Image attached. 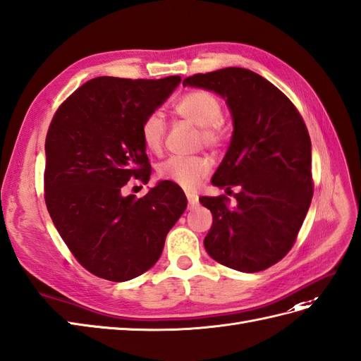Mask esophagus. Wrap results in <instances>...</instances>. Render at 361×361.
<instances>
[{"label":"esophagus","instance_id":"esophagus-1","mask_svg":"<svg viewBox=\"0 0 361 361\" xmlns=\"http://www.w3.org/2000/svg\"><path fill=\"white\" fill-rule=\"evenodd\" d=\"M186 198H188L189 209L195 207V206L198 204V195H197V193H193V192H186Z\"/></svg>","mask_w":361,"mask_h":361}]
</instances>
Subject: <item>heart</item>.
Returning <instances> with one entry per match:
<instances>
[{
    "label": "heart",
    "mask_w": 361,
    "mask_h": 361,
    "mask_svg": "<svg viewBox=\"0 0 361 361\" xmlns=\"http://www.w3.org/2000/svg\"><path fill=\"white\" fill-rule=\"evenodd\" d=\"M172 113L198 126V145L212 151L224 149L228 143V131L223 123L224 106L216 94L207 90H190L172 105ZM166 126L159 113L147 114L140 123V138L147 151L159 154L164 146ZM212 171V161L204 155L169 157L159 164L157 173L161 180L172 181L184 189L198 186Z\"/></svg>",
    "instance_id": "heart-1"
}]
</instances>
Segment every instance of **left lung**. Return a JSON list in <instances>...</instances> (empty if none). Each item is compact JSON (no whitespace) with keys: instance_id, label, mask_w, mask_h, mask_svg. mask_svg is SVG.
Returning <instances> with one entry per match:
<instances>
[{"instance_id":"left-lung-1","label":"left lung","mask_w":361,"mask_h":361,"mask_svg":"<svg viewBox=\"0 0 361 361\" xmlns=\"http://www.w3.org/2000/svg\"><path fill=\"white\" fill-rule=\"evenodd\" d=\"M183 85L227 99L233 135L212 184L227 195L201 197L214 223L207 253L228 269L262 271L286 256L311 204V140L298 108L255 71L228 67L198 73ZM238 192L235 194L233 189Z\"/></svg>"}]
</instances>
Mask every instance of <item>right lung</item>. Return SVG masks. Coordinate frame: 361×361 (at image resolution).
I'll use <instances>...</instances> for the list:
<instances>
[{"label":"right lung","mask_w":361,"mask_h":361,"mask_svg":"<svg viewBox=\"0 0 361 361\" xmlns=\"http://www.w3.org/2000/svg\"><path fill=\"white\" fill-rule=\"evenodd\" d=\"M180 80L91 79L51 118L45 137V204L76 261L102 279L125 282L149 270L186 210L184 192L172 181L137 200L122 195L131 178L149 181L140 123Z\"/></svg>","instance_id":"1"}]
</instances>
